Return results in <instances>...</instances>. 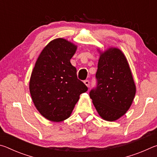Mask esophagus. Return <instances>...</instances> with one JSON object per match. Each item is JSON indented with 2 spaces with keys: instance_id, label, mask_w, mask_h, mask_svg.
Segmentation results:
<instances>
[{
  "instance_id": "obj_1",
  "label": "esophagus",
  "mask_w": 157,
  "mask_h": 157,
  "mask_svg": "<svg viewBox=\"0 0 157 157\" xmlns=\"http://www.w3.org/2000/svg\"><path fill=\"white\" fill-rule=\"evenodd\" d=\"M84 84L86 85V86L87 87H89L90 82H89V80H85V81L84 82Z\"/></svg>"
}]
</instances>
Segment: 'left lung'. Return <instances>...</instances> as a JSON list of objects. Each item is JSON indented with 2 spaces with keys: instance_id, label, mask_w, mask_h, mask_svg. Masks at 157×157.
Masks as SVG:
<instances>
[{
  "instance_id": "1",
  "label": "left lung",
  "mask_w": 157,
  "mask_h": 157,
  "mask_svg": "<svg viewBox=\"0 0 157 157\" xmlns=\"http://www.w3.org/2000/svg\"><path fill=\"white\" fill-rule=\"evenodd\" d=\"M100 53L98 63L96 89L90 98L103 120L115 121L129 110L136 95V88L129 63L118 48L109 47Z\"/></svg>"
}]
</instances>
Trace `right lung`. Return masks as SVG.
I'll use <instances>...</instances> for the list:
<instances>
[{
  "mask_svg": "<svg viewBox=\"0 0 157 157\" xmlns=\"http://www.w3.org/2000/svg\"><path fill=\"white\" fill-rule=\"evenodd\" d=\"M77 48L65 39H53L36 61L29 89L36 109L48 121L59 123L68 118L79 95L88 90L71 63Z\"/></svg>",
  "mask_w": 157,
  "mask_h": 157,
  "instance_id": "right-lung-1",
  "label": "right lung"
}]
</instances>
